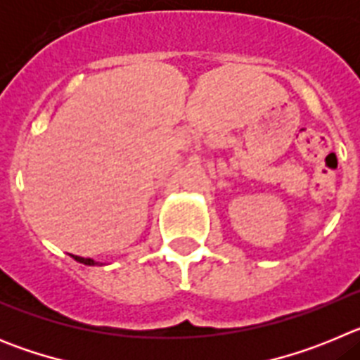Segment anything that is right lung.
<instances>
[{
	"label": "right lung",
	"instance_id": "right-lung-1",
	"mask_svg": "<svg viewBox=\"0 0 360 360\" xmlns=\"http://www.w3.org/2000/svg\"><path fill=\"white\" fill-rule=\"evenodd\" d=\"M73 259L79 263H84V265H98L97 262H94V259H90V257H81V256H73Z\"/></svg>",
	"mask_w": 360,
	"mask_h": 360
}]
</instances>
